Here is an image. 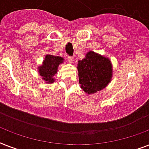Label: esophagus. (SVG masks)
Returning <instances> with one entry per match:
<instances>
[{"label": "esophagus", "instance_id": "esophagus-1", "mask_svg": "<svg viewBox=\"0 0 149 149\" xmlns=\"http://www.w3.org/2000/svg\"><path fill=\"white\" fill-rule=\"evenodd\" d=\"M67 59L70 63H73V61H74V58H73V57H72V56H68Z\"/></svg>", "mask_w": 149, "mask_h": 149}]
</instances>
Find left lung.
Listing matches in <instances>:
<instances>
[{"label":"left lung","instance_id":"1","mask_svg":"<svg viewBox=\"0 0 149 149\" xmlns=\"http://www.w3.org/2000/svg\"><path fill=\"white\" fill-rule=\"evenodd\" d=\"M79 84L87 94L105 88L112 78V65L110 59L94 52H89L77 65Z\"/></svg>","mask_w":149,"mask_h":149}]
</instances>
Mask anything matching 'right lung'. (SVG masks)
Returning <instances> with one entry per match:
<instances>
[{
  "instance_id": "obj_1",
  "label": "right lung",
  "mask_w": 149,
  "mask_h": 149,
  "mask_svg": "<svg viewBox=\"0 0 149 149\" xmlns=\"http://www.w3.org/2000/svg\"><path fill=\"white\" fill-rule=\"evenodd\" d=\"M63 58L60 56L46 55L43 61L42 65L38 67V72L42 77L44 81L47 84H52L55 81L53 77L57 73L58 65L63 63Z\"/></svg>"
}]
</instances>
